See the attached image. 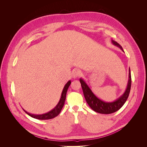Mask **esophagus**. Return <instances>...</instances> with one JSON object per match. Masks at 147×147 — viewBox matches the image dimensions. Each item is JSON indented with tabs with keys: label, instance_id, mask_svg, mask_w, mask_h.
Listing matches in <instances>:
<instances>
[{
	"label": "esophagus",
	"instance_id": "obj_1",
	"mask_svg": "<svg viewBox=\"0 0 147 147\" xmlns=\"http://www.w3.org/2000/svg\"><path fill=\"white\" fill-rule=\"evenodd\" d=\"M82 72H81V70H79V69H75V70H74V71H73V72H72V75H73V77L74 78H77V77H79V76H80V75H82Z\"/></svg>",
	"mask_w": 147,
	"mask_h": 147
}]
</instances>
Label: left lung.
I'll return each mask as SVG.
<instances>
[{"mask_svg": "<svg viewBox=\"0 0 147 147\" xmlns=\"http://www.w3.org/2000/svg\"><path fill=\"white\" fill-rule=\"evenodd\" d=\"M112 43L115 46L118 47L124 51L122 47L117 42L112 40ZM80 82L82 87L84 98L89 106L96 112L102 114H110L117 112L121 109L128 98L131 86V70L130 68L129 69V78L125 91L121 96L113 102H106L101 100L94 94L90 86L83 78H80Z\"/></svg>", "mask_w": 147, "mask_h": 147, "instance_id": "obj_1", "label": "left lung"}]
</instances>
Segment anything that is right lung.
Here are the masks:
<instances>
[{"mask_svg": "<svg viewBox=\"0 0 147 147\" xmlns=\"http://www.w3.org/2000/svg\"><path fill=\"white\" fill-rule=\"evenodd\" d=\"M70 83H71V81L69 80L67 82V83L65 84V86L63 88V91H62L61 96V98L59 99V102L57 103V104L56 105V107L54 109H53L49 111L48 112H47L46 113L41 114V115H36V114L30 113L28 112L27 111H26L24 109H23V110L28 115H29L30 117H32L34 118H35V119H42V120L50 119H52L53 118L57 117V115H58L59 114V113L61 112V111L64 105L65 100L66 98L67 91V90L70 86Z\"/></svg>", "mask_w": 147, "mask_h": 147, "instance_id": "right-lung-1", "label": "right lung"}]
</instances>
